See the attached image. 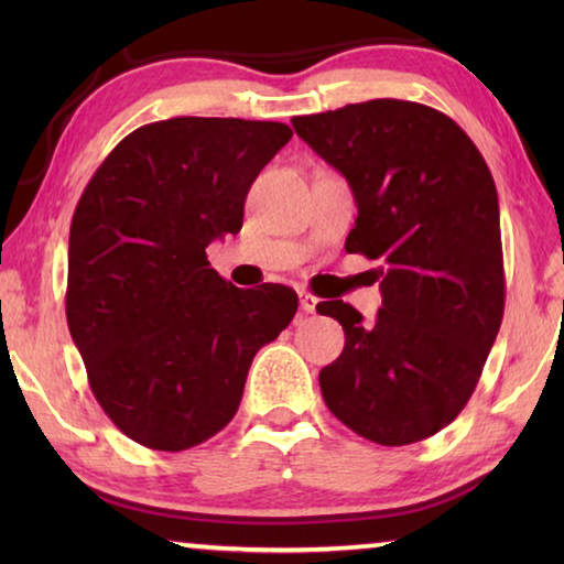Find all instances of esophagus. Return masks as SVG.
Segmentation results:
<instances>
[{
    "label": "esophagus",
    "mask_w": 564,
    "mask_h": 564,
    "mask_svg": "<svg viewBox=\"0 0 564 564\" xmlns=\"http://www.w3.org/2000/svg\"><path fill=\"white\" fill-rule=\"evenodd\" d=\"M316 308H318V299H316V295L301 293V311H303V313H316Z\"/></svg>",
    "instance_id": "esophagus-1"
}]
</instances>
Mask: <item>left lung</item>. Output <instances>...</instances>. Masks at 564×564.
Segmentation results:
<instances>
[{
  "label": "left lung",
  "mask_w": 564,
  "mask_h": 564,
  "mask_svg": "<svg viewBox=\"0 0 564 564\" xmlns=\"http://www.w3.org/2000/svg\"><path fill=\"white\" fill-rule=\"evenodd\" d=\"M293 129L338 169L358 218L348 253L378 261L376 321L326 301L346 348L321 370L333 415L378 445L443 431L470 400L505 311L498 191L470 137L443 111L373 99L293 117Z\"/></svg>",
  "instance_id": "left-lung-1"
}]
</instances>
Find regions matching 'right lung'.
<instances>
[{
    "mask_svg": "<svg viewBox=\"0 0 564 564\" xmlns=\"http://www.w3.org/2000/svg\"><path fill=\"white\" fill-rule=\"evenodd\" d=\"M291 137L279 121L147 123L76 204L66 323L94 398L139 445L188 451L231 423L253 356L295 316V291L236 289L206 259Z\"/></svg>",
    "mask_w": 564,
    "mask_h": 564,
    "instance_id": "1",
    "label": "right lung"
}]
</instances>
